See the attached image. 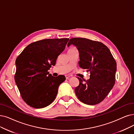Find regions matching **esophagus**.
I'll return each mask as SVG.
<instances>
[{"label": "esophagus", "instance_id": "34e87169", "mask_svg": "<svg viewBox=\"0 0 134 134\" xmlns=\"http://www.w3.org/2000/svg\"><path fill=\"white\" fill-rule=\"evenodd\" d=\"M69 77H70V76L68 75H65V78H66V79H69Z\"/></svg>", "mask_w": 134, "mask_h": 134}]
</instances>
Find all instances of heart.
I'll use <instances>...</instances> for the list:
<instances>
[{"instance_id":"heart-1","label":"heart","mask_w":134,"mask_h":134,"mask_svg":"<svg viewBox=\"0 0 134 134\" xmlns=\"http://www.w3.org/2000/svg\"><path fill=\"white\" fill-rule=\"evenodd\" d=\"M75 49V48H71L70 49H69V51H72V50H73V49Z\"/></svg>"}]
</instances>
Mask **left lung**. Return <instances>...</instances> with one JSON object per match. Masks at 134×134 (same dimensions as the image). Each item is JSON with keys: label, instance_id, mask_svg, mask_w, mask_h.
<instances>
[{"label": "left lung", "instance_id": "obj_1", "mask_svg": "<svg viewBox=\"0 0 134 134\" xmlns=\"http://www.w3.org/2000/svg\"><path fill=\"white\" fill-rule=\"evenodd\" d=\"M75 46L79 52V66L90 72V79L78 77L75 92L83 103L95 105L108 95L115 83L116 63L108 48L99 42L83 38L70 40L68 47Z\"/></svg>", "mask_w": 134, "mask_h": 134}]
</instances>
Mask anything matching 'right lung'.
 <instances>
[{"instance_id":"right-lung-1","label":"right lung","mask_w":134,"mask_h":134,"mask_svg":"<svg viewBox=\"0 0 134 134\" xmlns=\"http://www.w3.org/2000/svg\"><path fill=\"white\" fill-rule=\"evenodd\" d=\"M69 40L46 39L32 43L16 59L15 81L21 97L31 107L44 108L55 99L65 77H54L48 70L55 65Z\"/></svg>"}]
</instances>
